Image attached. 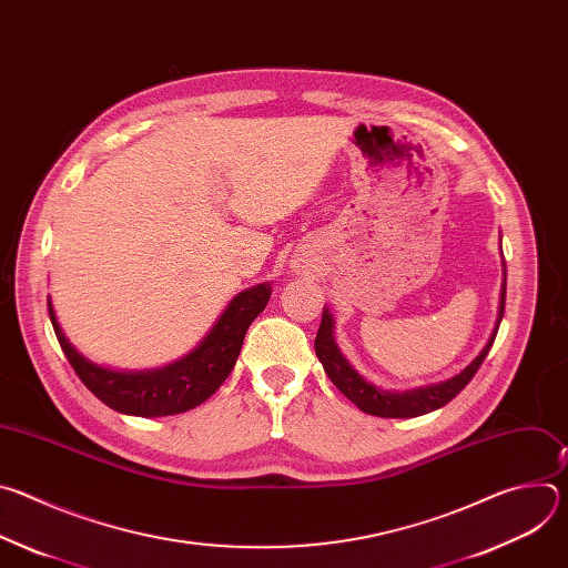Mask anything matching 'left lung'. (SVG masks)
<instances>
[{
	"label": "left lung",
	"instance_id": "1",
	"mask_svg": "<svg viewBox=\"0 0 568 568\" xmlns=\"http://www.w3.org/2000/svg\"><path fill=\"white\" fill-rule=\"evenodd\" d=\"M506 267V263H504ZM506 272V270H504ZM504 307H506V281L501 285V298H499V314H497V326L488 339V344L483 346V351L476 355L474 362H469L458 375L438 382V384H429V386H418L412 390H386L375 386L373 382H368L364 375H359L353 364L344 357V353L339 351L337 342H335V316L331 314L328 307H323V316H321V326L314 339V351L318 362L323 364V371L328 373L331 382L353 402L364 414L377 416V418H416V416H425L429 412H436L440 407H445L447 402H452L474 377V373L480 368L485 355L490 353L499 323L504 318Z\"/></svg>",
	"mask_w": 568,
	"mask_h": 568
}]
</instances>
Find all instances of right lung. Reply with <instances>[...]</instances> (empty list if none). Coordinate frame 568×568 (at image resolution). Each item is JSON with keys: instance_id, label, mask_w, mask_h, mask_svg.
<instances>
[{"instance_id": "1", "label": "right lung", "mask_w": 568, "mask_h": 568, "mask_svg": "<svg viewBox=\"0 0 568 568\" xmlns=\"http://www.w3.org/2000/svg\"><path fill=\"white\" fill-rule=\"evenodd\" d=\"M272 285L261 283L231 298L209 335L182 359L150 371H114L94 364L62 333L49 298L55 337L75 375L110 409L125 416H175L209 399L235 366L252 321L265 310Z\"/></svg>"}]
</instances>
